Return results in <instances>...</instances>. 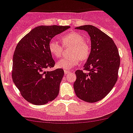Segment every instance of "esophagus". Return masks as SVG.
Masks as SVG:
<instances>
[{"mask_svg":"<svg viewBox=\"0 0 133 133\" xmlns=\"http://www.w3.org/2000/svg\"><path fill=\"white\" fill-rule=\"evenodd\" d=\"M70 72V71H68V70H64V73H65V75H67V74L69 73Z\"/></svg>","mask_w":133,"mask_h":133,"instance_id":"1","label":"esophagus"}]
</instances>
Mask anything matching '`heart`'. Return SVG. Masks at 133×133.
Instances as JSON below:
<instances>
[{"label":"heart","instance_id":"1","mask_svg":"<svg viewBox=\"0 0 133 133\" xmlns=\"http://www.w3.org/2000/svg\"><path fill=\"white\" fill-rule=\"evenodd\" d=\"M62 42L64 46H72L71 55L69 57H64L57 62V66L59 68L70 69L76 65L79 61H86L90 54V46L84 37L77 32H71L64 35L62 37ZM49 51L51 55L58 58L62 55L63 46L58 41L52 39L49 42Z\"/></svg>","mask_w":133,"mask_h":133}]
</instances>
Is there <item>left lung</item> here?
I'll return each instance as SVG.
<instances>
[{
	"instance_id": "left-lung-1",
	"label": "left lung",
	"mask_w": 133,
	"mask_h": 133,
	"mask_svg": "<svg viewBox=\"0 0 133 133\" xmlns=\"http://www.w3.org/2000/svg\"><path fill=\"white\" fill-rule=\"evenodd\" d=\"M87 32L91 40V51L82 70L75 72L74 90L78 98L88 103L103 99L111 90L118 78L120 56L112 39L94 26L76 27Z\"/></svg>"
}]
</instances>
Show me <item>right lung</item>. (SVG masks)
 I'll use <instances>...</instances> for the list:
<instances>
[{
	"label": "right lung",
	"mask_w": 133,
	"mask_h": 133,
	"mask_svg": "<svg viewBox=\"0 0 133 133\" xmlns=\"http://www.w3.org/2000/svg\"><path fill=\"white\" fill-rule=\"evenodd\" d=\"M69 26H39L18 43L12 58V78L22 97L35 105H43L55 99L64 76L62 69L47 71L55 61L48 44L56 35Z\"/></svg>",
	"instance_id": "1"
}]
</instances>
